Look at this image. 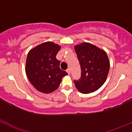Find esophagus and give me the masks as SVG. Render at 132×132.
Listing matches in <instances>:
<instances>
[{"label": "esophagus", "instance_id": "esophagus-1", "mask_svg": "<svg viewBox=\"0 0 132 132\" xmlns=\"http://www.w3.org/2000/svg\"><path fill=\"white\" fill-rule=\"evenodd\" d=\"M67 71L68 74V75H70V69H68V70H67V71Z\"/></svg>", "mask_w": 132, "mask_h": 132}]
</instances>
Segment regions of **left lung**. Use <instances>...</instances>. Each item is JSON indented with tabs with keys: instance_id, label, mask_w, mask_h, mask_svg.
<instances>
[{
	"instance_id": "8db88e82",
	"label": "left lung",
	"mask_w": 132,
	"mask_h": 132,
	"mask_svg": "<svg viewBox=\"0 0 132 132\" xmlns=\"http://www.w3.org/2000/svg\"><path fill=\"white\" fill-rule=\"evenodd\" d=\"M81 67V78L74 81L76 88L82 94L96 91L106 81L110 62L106 52L90 43L75 46Z\"/></svg>"
}]
</instances>
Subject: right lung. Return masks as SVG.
<instances>
[{
	"label": "right lung",
	"instance_id": "obj_1",
	"mask_svg": "<svg viewBox=\"0 0 132 132\" xmlns=\"http://www.w3.org/2000/svg\"><path fill=\"white\" fill-rule=\"evenodd\" d=\"M61 46L46 42L31 48L26 61V76L31 85L40 92L50 94L57 89L62 78L68 75L60 69L56 55Z\"/></svg>",
	"mask_w": 132,
	"mask_h": 132
}]
</instances>
